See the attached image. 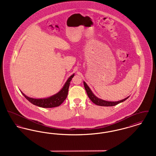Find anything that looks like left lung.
<instances>
[{
    "mask_svg": "<svg viewBox=\"0 0 156 156\" xmlns=\"http://www.w3.org/2000/svg\"><path fill=\"white\" fill-rule=\"evenodd\" d=\"M83 85H84L85 89L86 90V92L87 93V95L89 97V99L91 100V101L94 104L98 105V106H115L118 104L125 101L126 99L130 97V96H129L126 98H125L122 100H120V101H105V100L100 99V98H98L97 96H95V94L91 90V89H90L88 85L87 84V83L85 81H83Z\"/></svg>",
    "mask_w": 156,
    "mask_h": 156,
    "instance_id": "obj_1",
    "label": "left lung"
}]
</instances>
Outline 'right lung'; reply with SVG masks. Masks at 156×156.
I'll list each match as a JSON object with an SVG mask.
<instances>
[{
  "label": "right lung",
  "mask_w": 156,
  "mask_h": 156,
  "mask_svg": "<svg viewBox=\"0 0 156 156\" xmlns=\"http://www.w3.org/2000/svg\"><path fill=\"white\" fill-rule=\"evenodd\" d=\"M74 74L71 75L66 82L62 88L57 94L53 95L52 96L45 98H33L26 96L24 93L20 90L23 95L25 97L30 103H31L36 106L44 108H52L54 107L59 106V105L65 101L67 98L68 92V89L70 84V82L72 78L74 77Z\"/></svg>",
  "instance_id": "right-lung-1"
}]
</instances>
